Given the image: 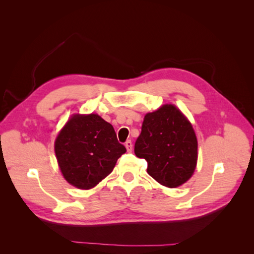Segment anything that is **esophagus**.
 I'll return each mask as SVG.
<instances>
[{
    "mask_svg": "<svg viewBox=\"0 0 254 254\" xmlns=\"http://www.w3.org/2000/svg\"><path fill=\"white\" fill-rule=\"evenodd\" d=\"M125 147H126L128 152H131L132 151V143H131V141H127L125 143Z\"/></svg>",
    "mask_w": 254,
    "mask_h": 254,
    "instance_id": "obj_1",
    "label": "esophagus"
}]
</instances>
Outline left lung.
<instances>
[{
	"mask_svg": "<svg viewBox=\"0 0 254 254\" xmlns=\"http://www.w3.org/2000/svg\"><path fill=\"white\" fill-rule=\"evenodd\" d=\"M137 158L147 161V173L161 186L178 188L193 176L198 160L195 130L178 107L165 104L145 114L134 145Z\"/></svg>",
	"mask_w": 254,
	"mask_h": 254,
	"instance_id": "1",
	"label": "left lung"
}]
</instances>
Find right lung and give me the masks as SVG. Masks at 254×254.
I'll use <instances>...</instances> for the list:
<instances>
[{
  "mask_svg": "<svg viewBox=\"0 0 254 254\" xmlns=\"http://www.w3.org/2000/svg\"><path fill=\"white\" fill-rule=\"evenodd\" d=\"M54 148L64 178L79 190L95 188L126 152L113 126L96 113L71 115L58 132Z\"/></svg>",
  "mask_w": 254,
  "mask_h": 254,
  "instance_id": "add662e5",
  "label": "right lung"
}]
</instances>
